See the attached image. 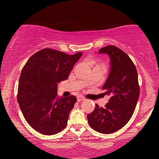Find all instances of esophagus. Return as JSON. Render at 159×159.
<instances>
[{"instance_id":"obj_1","label":"esophagus","mask_w":159,"mask_h":159,"mask_svg":"<svg viewBox=\"0 0 159 159\" xmlns=\"http://www.w3.org/2000/svg\"><path fill=\"white\" fill-rule=\"evenodd\" d=\"M85 98H84V97L82 96H78L77 97V101L78 102H80V101H82V100H84Z\"/></svg>"}]
</instances>
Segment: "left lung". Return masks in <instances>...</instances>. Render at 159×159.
<instances>
[{
  "instance_id": "8db88e82",
  "label": "left lung",
  "mask_w": 159,
  "mask_h": 159,
  "mask_svg": "<svg viewBox=\"0 0 159 159\" xmlns=\"http://www.w3.org/2000/svg\"><path fill=\"white\" fill-rule=\"evenodd\" d=\"M110 58V72L102 89L110 96L105 107L96 104L95 110L87 115L90 127L104 134L116 132L132 117L140 95L138 72L133 61L116 46H106L99 50Z\"/></svg>"
}]
</instances>
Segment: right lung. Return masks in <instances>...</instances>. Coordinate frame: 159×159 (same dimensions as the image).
Returning <instances> with one entry per match:
<instances>
[{
    "mask_svg": "<svg viewBox=\"0 0 159 159\" xmlns=\"http://www.w3.org/2000/svg\"><path fill=\"white\" fill-rule=\"evenodd\" d=\"M82 53L69 55L43 49L29 59L22 69L18 87L19 107L31 128L43 135H54L66 127L77 98L57 96V84L68 78Z\"/></svg>",
    "mask_w": 159,
    "mask_h": 159,
    "instance_id": "right-lung-1",
    "label": "right lung"
}]
</instances>
